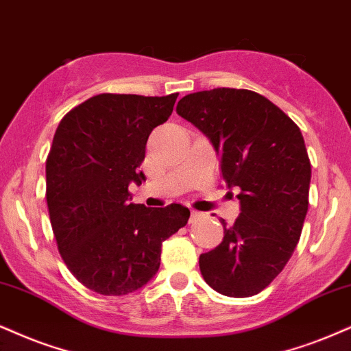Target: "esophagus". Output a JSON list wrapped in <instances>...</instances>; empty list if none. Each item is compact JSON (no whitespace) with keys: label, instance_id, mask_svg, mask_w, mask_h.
I'll return each mask as SVG.
<instances>
[{"label":"esophagus","instance_id":"34e87169","mask_svg":"<svg viewBox=\"0 0 351 351\" xmlns=\"http://www.w3.org/2000/svg\"><path fill=\"white\" fill-rule=\"evenodd\" d=\"M200 218H202V213H200V211L192 210V213H190V223H195L197 219H200Z\"/></svg>","mask_w":351,"mask_h":351}]
</instances>
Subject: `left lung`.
I'll use <instances>...</instances> for the list:
<instances>
[{
  "mask_svg": "<svg viewBox=\"0 0 351 351\" xmlns=\"http://www.w3.org/2000/svg\"><path fill=\"white\" fill-rule=\"evenodd\" d=\"M176 110L211 141L228 187L241 189L234 224L221 219L223 242L200 255L203 278L224 296L257 295L295 252L308 213L311 162L301 130L247 89L189 94Z\"/></svg>",
  "mask_w": 351,
  "mask_h": 351,
  "instance_id": "left-lung-1",
  "label": "left lung"
}]
</instances>
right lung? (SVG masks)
<instances>
[{
	"mask_svg": "<svg viewBox=\"0 0 351 351\" xmlns=\"http://www.w3.org/2000/svg\"><path fill=\"white\" fill-rule=\"evenodd\" d=\"M179 94H99L68 112L47 158V205L60 255L86 288L122 296L145 287L161 263V245L189 221L179 203H132L146 141L166 122Z\"/></svg>",
	"mask_w": 351,
	"mask_h": 351,
	"instance_id": "add662e5",
	"label": "right lung"
}]
</instances>
